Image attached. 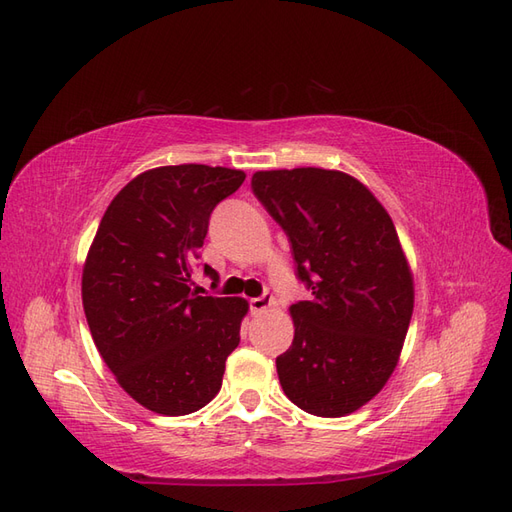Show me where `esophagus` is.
<instances>
[{
	"label": "esophagus",
	"mask_w": 512,
	"mask_h": 512,
	"mask_svg": "<svg viewBox=\"0 0 512 512\" xmlns=\"http://www.w3.org/2000/svg\"><path fill=\"white\" fill-rule=\"evenodd\" d=\"M273 305V297L269 292L262 294V297H254L250 299V309L254 314H260V312H267V309Z\"/></svg>",
	"instance_id": "34e87169"
}]
</instances>
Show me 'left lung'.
Listing matches in <instances>:
<instances>
[{"instance_id": "obj_1", "label": "left lung", "mask_w": 512, "mask_h": 512, "mask_svg": "<svg viewBox=\"0 0 512 512\" xmlns=\"http://www.w3.org/2000/svg\"><path fill=\"white\" fill-rule=\"evenodd\" d=\"M252 190L284 228L297 277L312 290L290 307L292 346L275 359L282 389L316 416L359 410L391 378L414 307L391 215L339 170H260Z\"/></svg>"}]
</instances>
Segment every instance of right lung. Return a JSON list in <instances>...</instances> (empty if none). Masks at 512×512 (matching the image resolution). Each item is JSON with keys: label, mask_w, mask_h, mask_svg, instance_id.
Wrapping results in <instances>:
<instances>
[{"label": "right lung", "mask_w": 512, "mask_h": 512, "mask_svg": "<svg viewBox=\"0 0 512 512\" xmlns=\"http://www.w3.org/2000/svg\"><path fill=\"white\" fill-rule=\"evenodd\" d=\"M243 181V170L224 166L147 170L113 198L89 247L91 337L121 389L151 412L190 414L222 389L247 301L200 297L192 273L215 205ZM205 275L220 282L209 265Z\"/></svg>", "instance_id": "obj_1"}]
</instances>
